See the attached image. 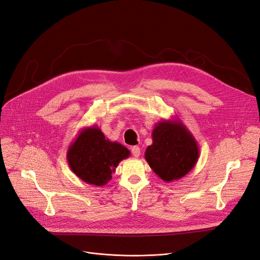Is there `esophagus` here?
Returning <instances> with one entry per match:
<instances>
[{
  "instance_id": "34e87169",
  "label": "esophagus",
  "mask_w": 260,
  "mask_h": 260,
  "mask_svg": "<svg viewBox=\"0 0 260 260\" xmlns=\"http://www.w3.org/2000/svg\"><path fill=\"white\" fill-rule=\"evenodd\" d=\"M132 154L134 157H139L140 156V148L139 146H133L132 148Z\"/></svg>"
}]
</instances>
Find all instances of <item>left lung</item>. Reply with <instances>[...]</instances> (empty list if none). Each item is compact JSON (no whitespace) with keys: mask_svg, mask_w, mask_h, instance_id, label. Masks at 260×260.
Here are the masks:
<instances>
[{"mask_svg":"<svg viewBox=\"0 0 260 260\" xmlns=\"http://www.w3.org/2000/svg\"><path fill=\"white\" fill-rule=\"evenodd\" d=\"M152 139L153 143L146 148L144 157L164 182L180 179L197 165L199 144L179 118L158 122L153 129Z\"/></svg>","mask_w":260,"mask_h":260,"instance_id":"1","label":"left lung"}]
</instances>
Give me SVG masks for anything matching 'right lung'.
I'll return each instance as SVG.
<instances>
[{
    "mask_svg": "<svg viewBox=\"0 0 260 260\" xmlns=\"http://www.w3.org/2000/svg\"><path fill=\"white\" fill-rule=\"evenodd\" d=\"M131 155L127 148L105 138L96 125L84 127L67 152L72 172L83 182L102 187L111 179L119 162Z\"/></svg>",
    "mask_w": 260,
    "mask_h": 260,
    "instance_id": "right-lung-1",
    "label": "right lung"
}]
</instances>
